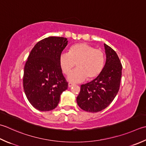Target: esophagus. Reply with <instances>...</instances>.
<instances>
[{"label": "esophagus", "mask_w": 146, "mask_h": 146, "mask_svg": "<svg viewBox=\"0 0 146 146\" xmlns=\"http://www.w3.org/2000/svg\"><path fill=\"white\" fill-rule=\"evenodd\" d=\"M74 85H75V84H73V83H71V82L68 83V87H71L72 86H73Z\"/></svg>", "instance_id": "esophagus-1"}]
</instances>
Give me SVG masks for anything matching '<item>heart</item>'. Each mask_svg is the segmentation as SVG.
<instances>
[{
	"instance_id": "heart-1",
	"label": "heart",
	"mask_w": 146,
	"mask_h": 146,
	"mask_svg": "<svg viewBox=\"0 0 146 146\" xmlns=\"http://www.w3.org/2000/svg\"><path fill=\"white\" fill-rule=\"evenodd\" d=\"M104 54L86 43H78L71 46L68 53L59 56V62L62 72L69 75L76 64L77 69L70 74L68 79L72 82H80L87 78L88 81L96 78L103 69Z\"/></svg>"
}]
</instances>
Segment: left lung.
I'll return each instance as SVG.
<instances>
[{
  "mask_svg": "<svg viewBox=\"0 0 146 146\" xmlns=\"http://www.w3.org/2000/svg\"><path fill=\"white\" fill-rule=\"evenodd\" d=\"M104 45L106 60L100 75L89 83L81 85L76 98L79 107L87 112L104 110L115 99L119 89L122 65L112 48Z\"/></svg>",
  "mask_w": 146,
  "mask_h": 146,
  "instance_id": "obj_1",
  "label": "left lung"
}]
</instances>
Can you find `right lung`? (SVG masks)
<instances>
[{
	"instance_id": "add662e5",
	"label": "right lung",
	"mask_w": 146,
	"mask_h": 146,
	"mask_svg": "<svg viewBox=\"0 0 146 146\" xmlns=\"http://www.w3.org/2000/svg\"><path fill=\"white\" fill-rule=\"evenodd\" d=\"M66 38L49 36L41 40L28 56L24 68L23 88L30 104L41 111L54 110L68 88L59 59L66 47Z\"/></svg>"
}]
</instances>
